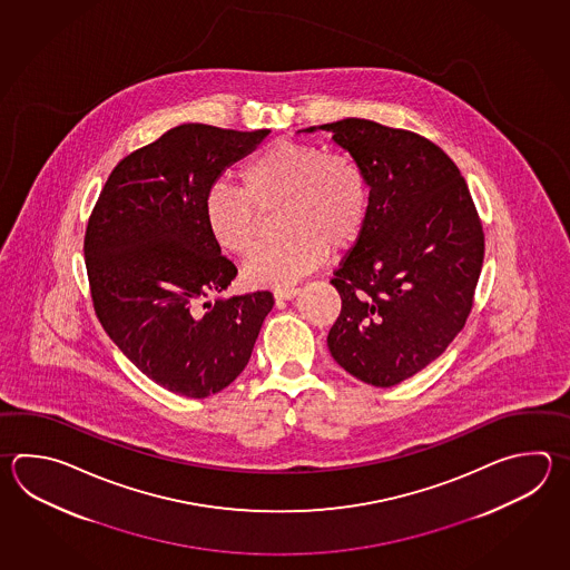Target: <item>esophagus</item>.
<instances>
[{
    "label": "esophagus",
    "mask_w": 570,
    "mask_h": 570,
    "mask_svg": "<svg viewBox=\"0 0 570 570\" xmlns=\"http://www.w3.org/2000/svg\"><path fill=\"white\" fill-rule=\"evenodd\" d=\"M298 292H301L298 288H279V291L274 292V298L276 301H292Z\"/></svg>",
    "instance_id": "obj_1"
}]
</instances>
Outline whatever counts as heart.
Wrapping results in <instances>:
<instances>
[{
	"label": "heart",
	"instance_id": "obj_1",
	"mask_svg": "<svg viewBox=\"0 0 570 570\" xmlns=\"http://www.w3.org/2000/svg\"><path fill=\"white\" fill-rule=\"evenodd\" d=\"M242 183L244 188L215 185L205 200L217 244L249 256L259 242L264 210L278 207L286 233L245 264L249 286H291L323 264L326 249L338 254L357 244L367 222V178L345 151L279 138L245 163Z\"/></svg>",
	"mask_w": 570,
	"mask_h": 570
}]
</instances>
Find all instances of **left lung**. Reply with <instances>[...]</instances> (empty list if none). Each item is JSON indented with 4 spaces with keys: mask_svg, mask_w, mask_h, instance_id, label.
<instances>
[{
    "mask_svg": "<svg viewBox=\"0 0 570 570\" xmlns=\"http://www.w3.org/2000/svg\"><path fill=\"white\" fill-rule=\"evenodd\" d=\"M323 129L361 164L370 213L331 284L341 314L326 345L365 384H400L444 353L465 326L485 237L465 178L407 129L347 117Z\"/></svg>",
    "mask_w": 570,
    "mask_h": 570,
    "instance_id": "1",
    "label": "left lung"
}]
</instances>
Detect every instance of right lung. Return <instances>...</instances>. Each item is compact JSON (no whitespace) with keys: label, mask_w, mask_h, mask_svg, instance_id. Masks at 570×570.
<instances>
[{"label":"right lung","mask_w":570,"mask_h":570,"mask_svg":"<svg viewBox=\"0 0 570 570\" xmlns=\"http://www.w3.org/2000/svg\"><path fill=\"white\" fill-rule=\"evenodd\" d=\"M269 129L183 124L131 151L107 178L85 233V264L105 333L173 394L207 397L244 372L272 292L207 301L237 267L222 256L205 200Z\"/></svg>","instance_id":"right-lung-1"}]
</instances>
